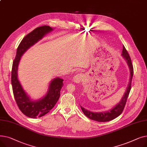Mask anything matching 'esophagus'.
Listing matches in <instances>:
<instances>
[{"mask_svg":"<svg viewBox=\"0 0 147 147\" xmlns=\"http://www.w3.org/2000/svg\"><path fill=\"white\" fill-rule=\"evenodd\" d=\"M84 80V76L82 74H78L73 78V81L76 83H80Z\"/></svg>","mask_w":147,"mask_h":147,"instance_id":"esophagus-1","label":"esophagus"}]
</instances>
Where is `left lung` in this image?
Masks as SVG:
<instances>
[{
  "label": "left lung",
  "mask_w": 147,
  "mask_h": 147,
  "mask_svg": "<svg viewBox=\"0 0 147 147\" xmlns=\"http://www.w3.org/2000/svg\"><path fill=\"white\" fill-rule=\"evenodd\" d=\"M122 55L126 59L127 63L129 65L130 72V78L129 83L128 84V87L127 90L125 92V94L122 98L120 102L115 105L113 109L110 111H108L106 112H100V113H93L89 111L86 109H84L83 107H81V109L84 113V114L86 115V117L89 118L91 120H93L95 121H97L99 122H105V121H109L114 119L115 118L117 117L119 115H120L125 107L127 98L129 96L130 91L131 89V85H132V80L134 75V67L132 63V60L130 59V57L129 55V53L125 48L124 46H123V51H122Z\"/></svg>",
  "instance_id": "8db88e82"
}]
</instances>
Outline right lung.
Instances as JSON below:
<instances>
[{
  "label": "right lung",
  "instance_id": "add662e5",
  "mask_svg": "<svg viewBox=\"0 0 147 147\" xmlns=\"http://www.w3.org/2000/svg\"><path fill=\"white\" fill-rule=\"evenodd\" d=\"M52 30L48 26H43L35 28L26 35L20 43L17 54L13 60L11 83L15 101L21 111L26 116L36 119L43 116L49 113L55 106L60 96V91L63 86V79L57 78L50 83L49 90L46 95L38 101H32L27 96L20 84L17 76L19 61L22 55L30 47L36 43L48 33Z\"/></svg>",
  "mask_w": 147,
  "mask_h": 147
}]
</instances>
